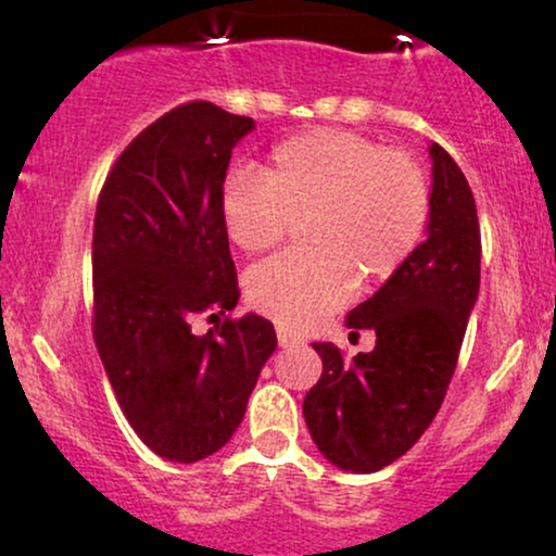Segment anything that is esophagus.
<instances>
[{"label": "esophagus", "instance_id": "obj_1", "mask_svg": "<svg viewBox=\"0 0 556 556\" xmlns=\"http://www.w3.org/2000/svg\"><path fill=\"white\" fill-rule=\"evenodd\" d=\"M278 344H280V348H293V344H301V340H299V337H293L288 329L278 327Z\"/></svg>", "mask_w": 556, "mask_h": 556}]
</instances>
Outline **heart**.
<instances>
[{
  "label": "heart",
  "mask_w": 556,
  "mask_h": 556,
  "mask_svg": "<svg viewBox=\"0 0 556 556\" xmlns=\"http://www.w3.org/2000/svg\"><path fill=\"white\" fill-rule=\"evenodd\" d=\"M222 219L237 248L270 250L306 219L312 250L250 270L248 299L288 329H312L348 304L357 276L380 286L421 248L431 186L414 157L348 129H308L278 142L268 168L232 170Z\"/></svg>",
  "instance_id": "b5f03b06"
}]
</instances>
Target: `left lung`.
Segmentation results:
<instances>
[{
    "instance_id": "obj_1",
    "label": "left lung",
    "mask_w": 556,
    "mask_h": 556,
    "mask_svg": "<svg viewBox=\"0 0 556 556\" xmlns=\"http://www.w3.org/2000/svg\"><path fill=\"white\" fill-rule=\"evenodd\" d=\"M429 237L399 276L348 314V329L375 331V350L348 359L314 342L321 378L304 419L331 465L375 472L419 442L442 406L480 288V222L465 173L431 142Z\"/></svg>"
}]
</instances>
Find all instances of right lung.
<instances>
[{
  "mask_svg": "<svg viewBox=\"0 0 556 556\" xmlns=\"http://www.w3.org/2000/svg\"><path fill=\"white\" fill-rule=\"evenodd\" d=\"M255 122L186 102L114 161L93 216V342L129 427L155 454L197 463L240 427L276 329L229 316L240 299L222 189ZM199 313L226 316L199 338Z\"/></svg>",
  "mask_w": 556,
  "mask_h": 556,
  "instance_id": "1",
  "label": "right lung"
}]
</instances>
